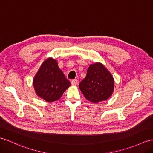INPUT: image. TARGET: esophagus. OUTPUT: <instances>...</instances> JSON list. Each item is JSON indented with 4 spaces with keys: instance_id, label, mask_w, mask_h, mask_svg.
Instances as JSON below:
<instances>
[{
    "instance_id": "esophagus-1",
    "label": "esophagus",
    "mask_w": 153,
    "mask_h": 153,
    "mask_svg": "<svg viewBox=\"0 0 153 153\" xmlns=\"http://www.w3.org/2000/svg\"><path fill=\"white\" fill-rule=\"evenodd\" d=\"M77 83H78V80H77V79H74L71 82V85H76Z\"/></svg>"
}]
</instances>
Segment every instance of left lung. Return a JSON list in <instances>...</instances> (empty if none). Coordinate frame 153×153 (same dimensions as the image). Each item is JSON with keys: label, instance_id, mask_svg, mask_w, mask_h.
<instances>
[{"label": "left lung", "instance_id": "8db88e82", "mask_svg": "<svg viewBox=\"0 0 153 153\" xmlns=\"http://www.w3.org/2000/svg\"><path fill=\"white\" fill-rule=\"evenodd\" d=\"M114 83L113 77L106 68L102 64L95 63L90 65L79 87L87 100L97 103L112 95Z\"/></svg>", "mask_w": 153, "mask_h": 153}]
</instances>
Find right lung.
<instances>
[{
	"label": "right lung",
	"instance_id": "obj_1",
	"mask_svg": "<svg viewBox=\"0 0 153 153\" xmlns=\"http://www.w3.org/2000/svg\"><path fill=\"white\" fill-rule=\"evenodd\" d=\"M70 84L57 62L51 58L42 64L33 79L37 95L48 102L59 99Z\"/></svg>",
	"mask_w": 153,
	"mask_h": 153
}]
</instances>
